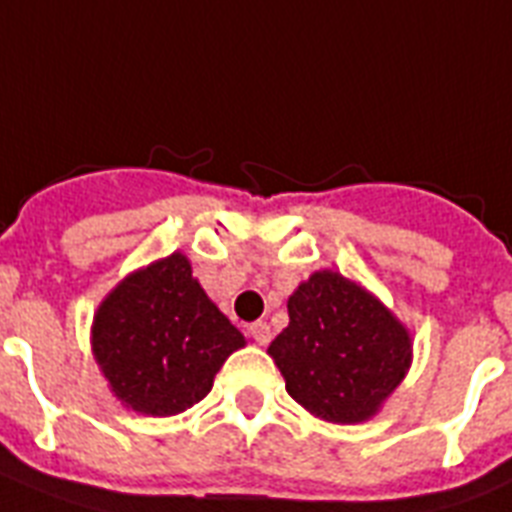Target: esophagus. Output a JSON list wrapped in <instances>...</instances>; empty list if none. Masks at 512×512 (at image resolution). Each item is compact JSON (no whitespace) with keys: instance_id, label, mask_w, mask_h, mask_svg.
I'll return each instance as SVG.
<instances>
[{"instance_id":"1","label":"esophagus","mask_w":512,"mask_h":512,"mask_svg":"<svg viewBox=\"0 0 512 512\" xmlns=\"http://www.w3.org/2000/svg\"><path fill=\"white\" fill-rule=\"evenodd\" d=\"M247 331H249V336H252V339H255L257 344H268L270 342V326H268V323L257 321V323H252V326H249Z\"/></svg>"}]
</instances>
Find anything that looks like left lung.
Listing matches in <instances>:
<instances>
[{"mask_svg":"<svg viewBox=\"0 0 512 512\" xmlns=\"http://www.w3.org/2000/svg\"><path fill=\"white\" fill-rule=\"evenodd\" d=\"M289 326L270 342L292 400L328 423L378 413L413 360L410 331L368 289L318 270L289 297Z\"/></svg>","mask_w":512,"mask_h":512,"instance_id":"1","label":"left lung"}]
</instances>
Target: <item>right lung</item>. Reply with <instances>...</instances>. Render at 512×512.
Masks as SVG:
<instances>
[{
  "mask_svg": "<svg viewBox=\"0 0 512 512\" xmlns=\"http://www.w3.org/2000/svg\"><path fill=\"white\" fill-rule=\"evenodd\" d=\"M242 331L191 276L181 252L126 276L91 326V350L112 394L141 415L184 413L205 400Z\"/></svg>",
  "mask_w": 512,
  "mask_h": 512,
  "instance_id": "1",
  "label": "right lung"
}]
</instances>
